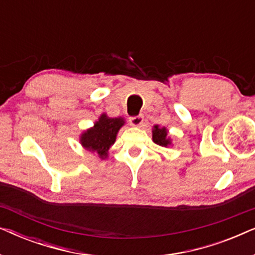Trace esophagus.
Wrapping results in <instances>:
<instances>
[{"label": "esophagus", "mask_w": 255, "mask_h": 255, "mask_svg": "<svg viewBox=\"0 0 255 255\" xmlns=\"http://www.w3.org/2000/svg\"><path fill=\"white\" fill-rule=\"evenodd\" d=\"M142 122H144V116H142V115L130 117V124L133 125V127H140Z\"/></svg>", "instance_id": "1"}]
</instances>
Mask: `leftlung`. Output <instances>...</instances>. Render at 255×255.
Returning <instances> with one entry per match:
<instances>
[{
    "label": "left lung",
    "mask_w": 255,
    "mask_h": 255,
    "mask_svg": "<svg viewBox=\"0 0 255 255\" xmlns=\"http://www.w3.org/2000/svg\"><path fill=\"white\" fill-rule=\"evenodd\" d=\"M153 141L160 146H167L170 144L169 139L167 138V131L165 128H159L155 125L154 130H153Z\"/></svg>",
    "instance_id": "obj_1"
}]
</instances>
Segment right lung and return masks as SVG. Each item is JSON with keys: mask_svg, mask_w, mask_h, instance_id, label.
I'll return each instance as SVG.
<instances>
[{"mask_svg": "<svg viewBox=\"0 0 255 255\" xmlns=\"http://www.w3.org/2000/svg\"><path fill=\"white\" fill-rule=\"evenodd\" d=\"M123 118H109L102 115L99 122L81 137V144L89 151H95L100 158L108 155V149L116 140V134L122 125Z\"/></svg>", "mask_w": 255, "mask_h": 255, "instance_id": "add662e5", "label": "right lung"}]
</instances>
